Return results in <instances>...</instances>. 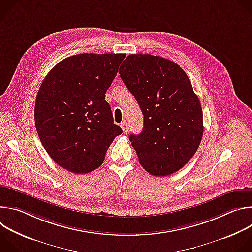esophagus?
<instances>
[{
	"instance_id": "obj_1",
	"label": "esophagus",
	"mask_w": 252,
	"mask_h": 252,
	"mask_svg": "<svg viewBox=\"0 0 252 252\" xmlns=\"http://www.w3.org/2000/svg\"><path fill=\"white\" fill-rule=\"evenodd\" d=\"M121 127L123 128V130H124L125 133H126V132L128 131V124H127L126 122H123V123L121 124Z\"/></svg>"
}]
</instances>
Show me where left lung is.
Masks as SVG:
<instances>
[{"mask_svg":"<svg viewBox=\"0 0 252 252\" xmlns=\"http://www.w3.org/2000/svg\"><path fill=\"white\" fill-rule=\"evenodd\" d=\"M119 73L143 115L142 131L129 135L139 163L155 176L179 170L203 133L201 105L186 71L159 56L132 54Z\"/></svg>","mask_w":252,"mask_h":252,"instance_id":"8db88e82","label":"left lung"}]
</instances>
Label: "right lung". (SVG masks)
<instances>
[{"mask_svg": "<svg viewBox=\"0 0 252 252\" xmlns=\"http://www.w3.org/2000/svg\"><path fill=\"white\" fill-rule=\"evenodd\" d=\"M125 54H80L57 63L34 103V124L49 156L63 168L88 173L104 160L122 128L114 124L105 92Z\"/></svg>", "mask_w": 252, "mask_h": 252, "instance_id": "obj_1", "label": "right lung"}]
</instances>
